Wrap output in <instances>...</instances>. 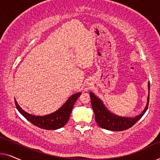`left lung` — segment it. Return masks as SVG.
Wrapping results in <instances>:
<instances>
[{"label": "left lung", "instance_id": "left-lung-1", "mask_svg": "<svg viewBox=\"0 0 160 160\" xmlns=\"http://www.w3.org/2000/svg\"><path fill=\"white\" fill-rule=\"evenodd\" d=\"M148 89H150L149 82L148 84ZM91 97V104L95 113V121L100 128L108 130L113 131H122L128 130L131 127L134 125L147 110L149 102V94L147 98V104L144 111L141 114L137 116L135 118L130 117H121L117 115L113 114L107 110L104 106L101 100L98 98L92 92H89Z\"/></svg>", "mask_w": 160, "mask_h": 160}]
</instances>
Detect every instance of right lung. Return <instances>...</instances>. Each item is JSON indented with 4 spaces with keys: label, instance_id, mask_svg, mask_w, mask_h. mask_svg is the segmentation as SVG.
I'll list each match as a JSON object with an SVG mask.
<instances>
[{
    "label": "right lung",
    "instance_id": "add662e5",
    "mask_svg": "<svg viewBox=\"0 0 160 160\" xmlns=\"http://www.w3.org/2000/svg\"><path fill=\"white\" fill-rule=\"evenodd\" d=\"M80 95L81 92L74 94L69 98L66 102L59 110L51 114L41 116V117L28 113L19 107L16 100L14 101L17 110L19 111V113L35 126L48 130H57V129L62 128L68 121L72 108Z\"/></svg>",
    "mask_w": 160,
    "mask_h": 160
}]
</instances>
